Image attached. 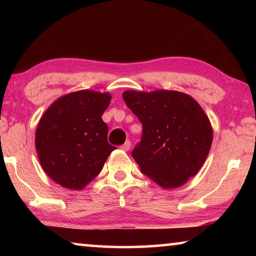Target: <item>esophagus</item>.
<instances>
[{
	"label": "esophagus",
	"mask_w": 256,
	"mask_h": 256,
	"mask_svg": "<svg viewBox=\"0 0 256 256\" xmlns=\"http://www.w3.org/2000/svg\"><path fill=\"white\" fill-rule=\"evenodd\" d=\"M130 148H131V142H130L128 140L126 142H125L124 144L120 146V149H122L123 151H128Z\"/></svg>",
	"instance_id": "34e87169"
}]
</instances>
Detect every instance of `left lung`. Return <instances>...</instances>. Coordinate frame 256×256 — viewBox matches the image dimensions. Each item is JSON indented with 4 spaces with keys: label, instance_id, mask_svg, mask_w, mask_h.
Masks as SVG:
<instances>
[{
    "label": "left lung",
    "instance_id": "left-lung-1",
    "mask_svg": "<svg viewBox=\"0 0 256 256\" xmlns=\"http://www.w3.org/2000/svg\"><path fill=\"white\" fill-rule=\"evenodd\" d=\"M123 99L144 128L132 157L160 188L183 186L209 154L214 131L204 110L190 94L176 90H126Z\"/></svg>",
    "mask_w": 256,
    "mask_h": 256
}]
</instances>
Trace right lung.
Returning <instances> with one entry per match:
<instances>
[{"mask_svg": "<svg viewBox=\"0 0 256 256\" xmlns=\"http://www.w3.org/2000/svg\"><path fill=\"white\" fill-rule=\"evenodd\" d=\"M112 96L94 90L70 92L52 104L36 128L34 146L42 170L55 183L84 190L116 149L107 142L102 118Z\"/></svg>", "mask_w": 256, "mask_h": 256, "instance_id": "1", "label": "right lung"}]
</instances>
